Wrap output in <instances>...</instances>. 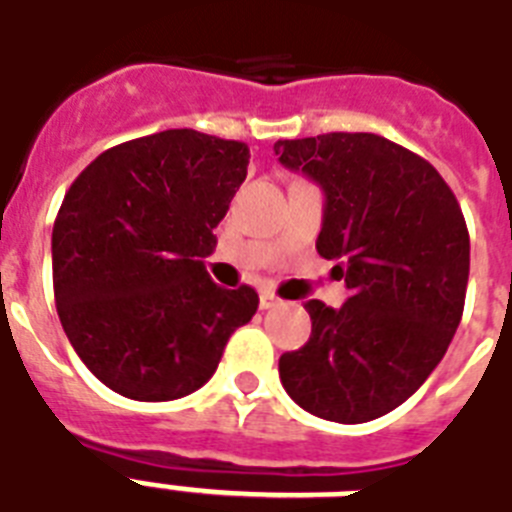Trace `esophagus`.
Here are the masks:
<instances>
[{"instance_id": "1", "label": "esophagus", "mask_w": 512, "mask_h": 512, "mask_svg": "<svg viewBox=\"0 0 512 512\" xmlns=\"http://www.w3.org/2000/svg\"><path fill=\"white\" fill-rule=\"evenodd\" d=\"M279 305L281 300L273 295V292H263V295H260V308H263V311H271V308H279Z\"/></svg>"}]
</instances>
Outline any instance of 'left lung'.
Masks as SVG:
<instances>
[{
  "instance_id": "1",
  "label": "left lung",
  "mask_w": 512,
  "mask_h": 512,
  "mask_svg": "<svg viewBox=\"0 0 512 512\" xmlns=\"http://www.w3.org/2000/svg\"><path fill=\"white\" fill-rule=\"evenodd\" d=\"M273 151L324 191L316 249L350 289L342 308L305 303L311 340L279 358L281 385L321 420H377L428 380L460 327L462 209L433 164L372 132L279 140Z\"/></svg>"
}]
</instances>
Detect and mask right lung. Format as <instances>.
Instances as JSON below:
<instances>
[{
    "label": "right lung",
    "mask_w": 512,
    "mask_h": 512,
    "mask_svg": "<svg viewBox=\"0 0 512 512\" xmlns=\"http://www.w3.org/2000/svg\"><path fill=\"white\" fill-rule=\"evenodd\" d=\"M247 164L239 140L164 130L103 151L68 188L52 228L55 305L79 358L119 396L199 390L255 316V289L217 287L204 271Z\"/></svg>",
    "instance_id": "obj_1"
}]
</instances>
